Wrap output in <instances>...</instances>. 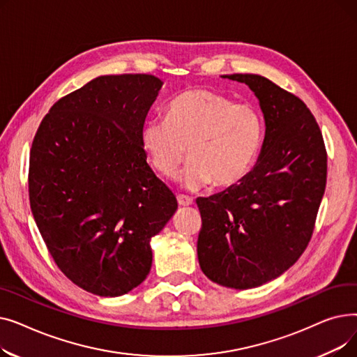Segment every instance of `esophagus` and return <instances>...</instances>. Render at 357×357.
Listing matches in <instances>:
<instances>
[{
    "label": "esophagus",
    "instance_id": "34e87169",
    "mask_svg": "<svg viewBox=\"0 0 357 357\" xmlns=\"http://www.w3.org/2000/svg\"><path fill=\"white\" fill-rule=\"evenodd\" d=\"M176 199H178V204L181 205V207H188V205H192V198L186 197V195H178Z\"/></svg>",
    "mask_w": 357,
    "mask_h": 357
}]
</instances>
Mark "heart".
<instances>
[{
    "instance_id": "b5f03b06",
    "label": "heart",
    "mask_w": 357,
    "mask_h": 357,
    "mask_svg": "<svg viewBox=\"0 0 357 357\" xmlns=\"http://www.w3.org/2000/svg\"><path fill=\"white\" fill-rule=\"evenodd\" d=\"M261 139L257 112L248 104L218 92L195 88L181 92L166 108V121H149L142 131L146 156L163 178H174L186 156L181 175L185 190L195 191L214 182L227 188L245 178Z\"/></svg>"
}]
</instances>
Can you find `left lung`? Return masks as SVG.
Segmentation results:
<instances>
[{
	"mask_svg": "<svg viewBox=\"0 0 357 357\" xmlns=\"http://www.w3.org/2000/svg\"><path fill=\"white\" fill-rule=\"evenodd\" d=\"M222 78L253 91L266 130L252 171L222 192L197 199V253L213 282L249 289L282 275L308 246L326 190L327 153L320 127L294 93L255 73Z\"/></svg>",
	"mask_w": 357,
	"mask_h": 357,
	"instance_id": "1",
	"label": "left lung"
}]
</instances>
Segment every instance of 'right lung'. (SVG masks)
<instances>
[{
	"instance_id": "right-lung-1",
	"label": "right lung",
	"mask_w": 357,
	"mask_h": 357,
	"mask_svg": "<svg viewBox=\"0 0 357 357\" xmlns=\"http://www.w3.org/2000/svg\"><path fill=\"white\" fill-rule=\"evenodd\" d=\"M162 85L144 73L98 77L56 102L34 136V221L58 268L91 294L139 287L152 268L150 240L178 208L142 146Z\"/></svg>"
}]
</instances>
